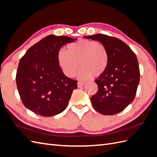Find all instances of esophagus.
Listing matches in <instances>:
<instances>
[{
    "label": "esophagus",
    "instance_id": "1",
    "mask_svg": "<svg viewBox=\"0 0 157 157\" xmlns=\"http://www.w3.org/2000/svg\"><path fill=\"white\" fill-rule=\"evenodd\" d=\"M84 84H85V83H83V82H79L78 83V87H82V86H83Z\"/></svg>",
    "mask_w": 157,
    "mask_h": 157
}]
</instances>
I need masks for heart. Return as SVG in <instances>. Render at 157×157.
<instances>
[{"label": "heart", "mask_w": 157, "mask_h": 157, "mask_svg": "<svg viewBox=\"0 0 157 157\" xmlns=\"http://www.w3.org/2000/svg\"><path fill=\"white\" fill-rule=\"evenodd\" d=\"M68 50L60 49L57 54L58 65L68 78L75 75L79 63L81 66L77 78L81 81L99 76L107 69L109 56L105 47L90 40H80L70 44Z\"/></svg>", "instance_id": "1"}]
</instances>
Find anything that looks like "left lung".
Wrapping results in <instances>:
<instances>
[{
    "instance_id": "1",
    "label": "left lung",
    "mask_w": 157,
    "mask_h": 157,
    "mask_svg": "<svg viewBox=\"0 0 157 157\" xmlns=\"http://www.w3.org/2000/svg\"><path fill=\"white\" fill-rule=\"evenodd\" d=\"M84 37L101 42L109 56L106 70L95 80L98 91L91 98L92 105L101 114H117L135 97L140 79L137 58L130 47L117 38L101 34Z\"/></svg>"
}]
</instances>
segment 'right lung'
I'll use <instances>...</instances> for the list:
<instances>
[{
    "instance_id": "right-lung-1",
    "label": "right lung",
    "mask_w": 157,
    "mask_h": 157,
    "mask_svg": "<svg viewBox=\"0 0 157 157\" xmlns=\"http://www.w3.org/2000/svg\"><path fill=\"white\" fill-rule=\"evenodd\" d=\"M76 38L49 35L31 46L20 60L16 82L26 108L51 117L66 109L78 82L66 77L58 65V51Z\"/></svg>"
}]
</instances>
